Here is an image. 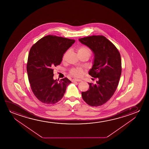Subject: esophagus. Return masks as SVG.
I'll return each mask as SVG.
<instances>
[{
    "mask_svg": "<svg viewBox=\"0 0 149 149\" xmlns=\"http://www.w3.org/2000/svg\"><path fill=\"white\" fill-rule=\"evenodd\" d=\"M72 81L73 82H81V80L74 79L72 80Z\"/></svg>",
    "mask_w": 149,
    "mask_h": 149,
    "instance_id": "34e87169",
    "label": "esophagus"
}]
</instances>
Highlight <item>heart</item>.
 Wrapping results in <instances>:
<instances>
[{
  "instance_id": "heart-1",
  "label": "heart",
  "mask_w": 149,
  "mask_h": 149,
  "mask_svg": "<svg viewBox=\"0 0 149 149\" xmlns=\"http://www.w3.org/2000/svg\"><path fill=\"white\" fill-rule=\"evenodd\" d=\"M78 54L79 55H86L90 56L91 54V51L90 49L86 46H81L78 47L77 49ZM70 52L69 50L65 51V53L63 54V61H65L66 58ZM83 74V70L80 68H73L70 71V75L75 77H80Z\"/></svg>"
}]
</instances>
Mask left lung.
Wrapping results in <instances>:
<instances>
[{
	"label": "left lung",
	"mask_w": 149,
	"mask_h": 149,
	"mask_svg": "<svg viewBox=\"0 0 149 149\" xmlns=\"http://www.w3.org/2000/svg\"><path fill=\"white\" fill-rule=\"evenodd\" d=\"M79 40L94 53V64L88 74L98 79L95 84L88 83L89 89L82 92V97L90 106H101L110 99L118 86L122 72L120 53L103 36H92Z\"/></svg>",
	"instance_id": "left-lung-1"
}]
</instances>
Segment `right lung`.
<instances>
[{"instance_id": "add662e5", "label": "right lung", "mask_w": 149, "mask_h": 149, "mask_svg": "<svg viewBox=\"0 0 149 149\" xmlns=\"http://www.w3.org/2000/svg\"><path fill=\"white\" fill-rule=\"evenodd\" d=\"M74 40L48 35L39 40L29 53L27 72L35 96L45 104H55L63 97L71 81L67 78L53 79V68L61 63L63 54Z\"/></svg>"}]
</instances>
